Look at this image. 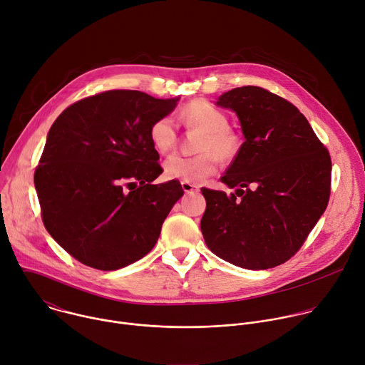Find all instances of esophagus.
<instances>
[{"label":"esophagus","instance_id":"1","mask_svg":"<svg viewBox=\"0 0 365 365\" xmlns=\"http://www.w3.org/2000/svg\"><path fill=\"white\" fill-rule=\"evenodd\" d=\"M182 187L185 190V193H196V192H199V186H196L193 183H189V182H182Z\"/></svg>","mask_w":365,"mask_h":365}]
</instances>
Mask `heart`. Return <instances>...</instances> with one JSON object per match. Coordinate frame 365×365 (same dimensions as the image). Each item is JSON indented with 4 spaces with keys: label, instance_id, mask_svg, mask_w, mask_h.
<instances>
[{
    "label": "heart",
    "instance_id": "obj_1",
    "mask_svg": "<svg viewBox=\"0 0 365 365\" xmlns=\"http://www.w3.org/2000/svg\"><path fill=\"white\" fill-rule=\"evenodd\" d=\"M178 123L187 130L200 131L196 138V154H173L163 169L168 179L202 183L218 169V158L230 163L238 158L242 147L241 137L230 127L228 115L203 98L189 101L178 114ZM150 141L154 150L166 154L176 145L178 125L169 115L160 117L150 125Z\"/></svg>",
    "mask_w": 365,
    "mask_h": 365
}]
</instances>
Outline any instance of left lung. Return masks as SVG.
I'll return each mask as SVG.
<instances>
[{"label":"left lung","instance_id":"obj_1","mask_svg":"<svg viewBox=\"0 0 365 365\" xmlns=\"http://www.w3.org/2000/svg\"><path fill=\"white\" fill-rule=\"evenodd\" d=\"M218 106L237 113L245 141L221 180L235 193L202 187V235L225 262L266 270L306 241L331 195V155L304 115L259 86L225 92Z\"/></svg>","mask_w":365,"mask_h":365}]
</instances>
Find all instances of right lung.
<instances>
[{"instance_id": "obj_1", "label": "right lung", "mask_w": 365, "mask_h": 365, "mask_svg": "<svg viewBox=\"0 0 365 365\" xmlns=\"http://www.w3.org/2000/svg\"><path fill=\"white\" fill-rule=\"evenodd\" d=\"M179 98L113 89L69 106L50 127L34 172L47 232L79 263L111 272L144 257L182 197L148 130Z\"/></svg>"}]
</instances>
